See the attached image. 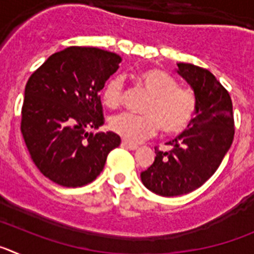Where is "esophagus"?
Masks as SVG:
<instances>
[{"label": "esophagus", "instance_id": "obj_1", "mask_svg": "<svg viewBox=\"0 0 254 254\" xmlns=\"http://www.w3.org/2000/svg\"><path fill=\"white\" fill-rule=\"evenodd\" d=\"M122 146L126 147V149H129V150H136L138 147L136 143L128 142V141H126V140L122 141Z\"/></svg>", "mask_w": 254, "mask_h": 254}]
</instances>
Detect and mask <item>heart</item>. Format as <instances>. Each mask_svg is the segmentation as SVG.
<instances>
[{
	"label": "heart",
	"instance_id": "1",
	"mask_svg": "<svg viewBox=\"0 0 254 254\" xmlns=\"http://www.w3.org/2000/svg\"><path fill=\"white\" fill-rule=\"evenodd\" d=\"M137 81L150 94L142 107L143 114L128 112L112 117L109 127L128 142H140L156 132L178 134L188 128L197 113L196 94L187 87L178 86L173 76L159 68L142 69ZM125 98L123 77L116 75L105 82L102 90L103 104L116 109Z\"/></svg>",
	"mask_w": 254,
	"mask_h": 254
}]
</instances>
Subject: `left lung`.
I'll list each match as a JSON object with an SVG mask.
<instances>
[{
  "label": "left lung",
  "mask_w": 254,
  "mask_h": 254,
  "mask_svg": "<svg viewBox=\"0 0 254 254\" xmlns=\"http://www.w3.org/2000/svg\"><path fill=\"white\" fill-rule=\"evenodd\" d=\"M177 72L193 89L197 113L188 129L169 141L170 151L155 147L154 163L141 173L145 187L164 197L190 193L217 170L234 140L233 103L208 69L178 64Z\"/></svg>",
  "instance_id": "left-lung-1"
}]
</instances>
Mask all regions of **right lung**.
I'll return each mask as SVG.
<instances>
[{
	"instance_id": "right-lung-1",
	"label": "right lung",
	"mask_w": 254,
	"mask_h": 254,
	"mask_svg": "<svg viewBox=\"0 0 254 254\" xmlns=\"http://www.w3.org/2000/svg\"><path fill=\"white\" fill-rule=\"evenodd\" d=\"M122 58L90 47L52 55L25 86L21 133L44 177L64 187H82L102 173L108 154L120 146L113 132H87L104 125L99 91Z\"/></svg>"
}]
</instances>
